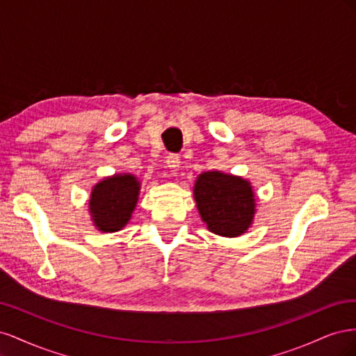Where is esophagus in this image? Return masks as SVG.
<instances>
[{
	"label": "esophagus",
	"instance_id": "34e87169",
	"mask_svg": "<svg viewBox=\"0 0 356 356\" xmlns=\"http://www.w3.org/2000/svg\"><path fill=\"white\" fill-rule=\"evenodd\" d=\"M179 160H181L179 156H178V154H174V153H170V154L166 156V165H168V168L170 169L172 174H177V172H178L179 163H181Z\"/></svg>",
	"mask_w": 356,
	"mask_h": 356
}]
</instances>
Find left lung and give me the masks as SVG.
<instances>
[{
    "label": "left lung",
    "mask_w": 356,
    "mask_h": 356,
    "mask_svg": "<svg viewBox=\"0 0 356 356\" xmlns=\"http://www.w3.org/2000/svg\"><path fill=\"white\" fill-rule=\"evenodd\" d=\"M193 193L202 221L212 233L236 238L251 227L255 197L250 181L220 170L203 172Z\"/></svg>",
    "instance_id": "8db88e82"
}]
</instances>
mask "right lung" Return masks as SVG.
I'll use <instances>...</instances> for the list:
<instances>
[{
	"label": "right lung",
	"mask_w": 356,
	"mask_h": 356,
	"mask_svg": "<svg viewBox=\"0 0 356 356\" xmlns=\"http://www.w3.org/2000/svg\"><path fill=\"white\" fill-rule=\"evenodd\" d=\"M139 181L131 174L104 178L92 188L89 212L96 229L104 233L122 230L138 203Z\"/></svg>",
	"instance_id": "1"
}]
</instances>
